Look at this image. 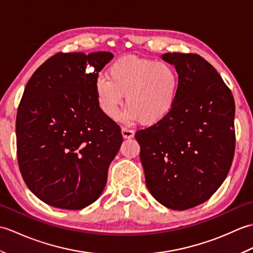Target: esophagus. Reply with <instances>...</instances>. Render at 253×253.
Listing matches in <instances>:
<instances>
[{
  "label": "esophagus",
  "instance_id": "obj_1",
  "mask_svg": "<svg viewBox=\"0 0 253 253\" xmlns=\"http://www.w3.org/2000/svg\"><path fill=\"white\" fill-rule=\"evenodd\" d=\"M122 135L125 139H130L133 136H135V131L131 130V129H128L126 127H123L122 128Z\"/></svg>",
  "mask_w": 253,
  "mask_h": 253
}]
</instances>
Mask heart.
<instances>
[{"instance_id":"heart-1","label":"heart","mask_w":253,"mask_h":253,"mask_svg":"<svg viewBox=\"0 0 253 253\" xmlns=\"http://www.w3.org/2000/svg\"><path fill=\"white\" fill-rule=\"evenodd\" d=\"M179 84V75L169 64L126 56L112 64L107 78L96 79L95 95L101 111L116 120L126 94L124 118L153 125L173 110Z\"/></svg>"}]
</instances>
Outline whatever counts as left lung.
Returning a JSON list of instances; mask_svg holds the SVG:
<instances>
[{
	"mask_svg": "<svg viewBox=\"0 0 253 253\" xmlns=\"http://www.w3.org/2000/svg\"><path fill=\"white\" fill-rule=\"evenodd\" d=\"M179 75L173 110L138 130L146 184L164 207L184 211L209 200L235 153V101L222 77L198 54L165 53Z\"/></svg>",
	"mask_w": 253,
	"mask_h": 253,
	"instance_id": "obj_1",
	"label": "left lung"
}]
</instances>
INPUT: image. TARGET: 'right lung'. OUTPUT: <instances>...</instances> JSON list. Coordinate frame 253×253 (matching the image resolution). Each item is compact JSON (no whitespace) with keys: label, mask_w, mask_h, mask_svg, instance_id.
Instances as JSON below:
<instances>
[{"label":"right lung","mask_w":253,"mask_h":253,"mask_svg":"<svg viewBox=\"0 0 253 253\" xmlns=\"http://www.w3.org/2000/svg\"><path fill=\"white\" fill-rule=\"evenodd\" d=\"M113 57L57 53L26 84L16 117L18 165L27 187L49 206L80 210L104 190L123 136L101 111L95 82Z\"/></svg>","instance_id":"obj_1"}]
</instances>
